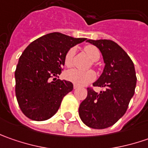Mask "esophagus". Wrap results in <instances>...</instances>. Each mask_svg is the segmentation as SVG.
<instances>
[{
    "label": "esophagus",
    "instance_id": "obj_1",
    "mask_svg": "<svg viewBox=\"0 0 148 148\" xmlns=\"http://www.w3.org/2000/svg\"><path fill=\"white\" fill-rule=\"evenodd\" d=\"M73 88H74V89H75V90H76V89L79 88V86H78L77 85H76V84H74V86H73Z\"/></svg>",
    "mask_w": 148,
    "mask_h": 148
}]
</instances>
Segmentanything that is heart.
<instances>
[{
	"instance_id": "heart-1",
	"label": "heart",
	"mask_w": 148,
	"mask_h": 148,
	"mask_svg": "<svg viewBox=\"0 0 148 148\" xmlns=\"http://www.w3.org/2000/svg\"><path fill=\"white\" fill-rule=\"evenodd\" d=\"M75 49L71 48L66 53L64 58V65L66 67H71L73 63V56L75 54ZM84 52L87 55L92 62L98 61L100 57V54L98 49L93 45H86L84 47ZM66 80L70 81L77 86H84L87 83L91 82L95 78V74L93 71H80L77 69H71L65 73Z\"/></svg>"
}]
</instances>
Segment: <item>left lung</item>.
<instances>
[{"label": "left lung", "instance_id": "left-lung-1", "mask_svg": "<svg viewBox=\"0 0 148 148\" xmlns=\"http://www.w3.org/2000/svg\"><path fill=\"white\" fill-rule=\"evenodd\" d=\"M86 42L99 49L105 67L94 86L105 87L99 93L87 89V97L81 103L79 115L90 128L110 127L123 116L134 96L137 77L133 61L115 42L108 39Z\"/></svg>", "mask_w": 148, "mask_h": 148}]
</instances>
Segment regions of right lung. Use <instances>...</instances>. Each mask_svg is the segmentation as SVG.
<instances>
[{
  "label": "right lung",
  "mask_w": 148,
  "mask_h": 148,
  "mask_svg": "<svg viewBox=\"0 0 148 148\" xmlns=\"http://www.w3.org/2000/svg\"><path fill=\"white\" fill-rule=\"evenodd\" d=\"M85 40V38L55 32L38 38L25 49L14 77L16 99L25 116L43 121L58 112L63 97L73 90V85L54 77L61 74L67 51Z\"/></svg>",
  "instance_id": "right-lung-1"
}]
</instances>
